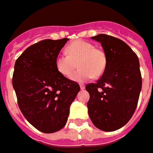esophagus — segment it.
Returning a JSON list of instances; mask_svg holds the SVG:
<instances>
[{
    "instance_id": "1",
    "label": "esophagus",
    "mask_w": 153,
    "mask_h": 153,
    "mask_svg": "<svg viewBox=\"0 0 153 153\" xmlns=\"http://www.w3.org/2000/svg\"><path fill=\"white\" fill-rule=\"evenodd\" d=\"M79 86H80V89H81V90L85 89V85H80Z\"/></svg>"
}]
</instances>
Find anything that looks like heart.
Segmentation results:
<instances>
[{
	"label": "heart",
	"instance_id": "1",
	"mask_svg": "<svg viewBox=\"0 0 153 153\" xmlns=\"http://www.w3.org/2000/svg\"><path fill=\"white\" fill-rule=\"evenodd\" d=\"M68 54H61L56 59V67L64 77H69L76 68L71 79L74 81L83 82L103 74L106 66V56L102 50L96 49L92 43L85 41H75L67 47Z\"/></svg>",
	"mask_w": 153,
	"mask_h": 153
}]
</instances>
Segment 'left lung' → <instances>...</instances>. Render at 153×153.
I'll list each match as a JSON object with an SVG mask.
<instances>
[{"instance_id": "left-lung-1", "label": "left lung", "mask_w": 153, "mask_h": 153, "mask_svg": "<svg viewBox=\"0 0 153 153\" xmlns=\"http://www.w3.org/2000/svg\"><path fill=\"white\" fill-rule=\"evenodd\" d=\"M91 39L101 43L106 66L96 83L85 86L90 94L88 114L96 128L112 132L126 125L135 111L142 86L140 62L121 39L105 34Z\"/></svg>"}]
</instances>
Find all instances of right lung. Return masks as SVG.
Wrapping results in <instances>:
<instances>
[{
    "instance_id": "obj_1",
    "label": "right lung",
    "mask_w": 153,
    "mask_h": 153,
    "mask_svg": "<svg viewBox=\"0 0 153 153\" xmlns=\"http://www.w3.org/2000/svg\"><path fill=\"white\" fill-rule=\"evenodd\" d=\"M68 38L46 39L28 47L17 59L13 86L23 116L37 130L51 134L68 121L80 87L62 75L56 59Z\"/></svg>"
}]
</instances>
